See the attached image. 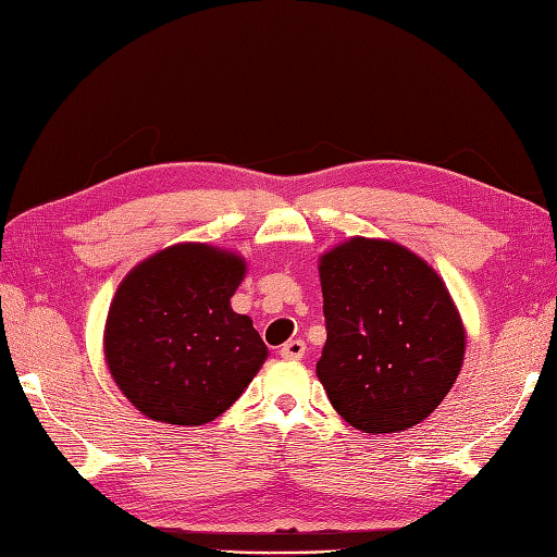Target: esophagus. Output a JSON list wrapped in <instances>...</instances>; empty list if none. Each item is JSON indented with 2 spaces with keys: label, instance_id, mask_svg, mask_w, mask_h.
<instances>
[{
  "label": "esophagus",
  "instance_id": "obj_1",
  "mask_svg": "<svg viewBox=\"0 0 557 557\" xmlns=\"http://www.w3.org/2000/svg\"><path fill=\"white\" fill-rule=\"evenodd\" d=\"M305 351H307V344L302 339H290L285 342L281 347V358L285 360H302L305 358Z\"/></svg>",
  "mask_w": 557,
  "mask_h": 557
}]
</instances>
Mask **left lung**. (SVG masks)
Here are the masks:
<instances>
[{"label":"left lung","instance_id":"left-lung-1","mask_svg":"<svg viewBox=\"0 0 557 557\" xmlns=\"http://www.w3.org/2000/svg\"><path fill=\"white\" fill-rule=\"evenodd\" d=\"M327 339L315 374L342 419L398 433L438 408L466 330L443 278L412 250L354 236L319 262Z\"/></svg>","mask_w":557,"mask_h":557}]
</instances>
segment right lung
Instances as JSON below:
<instances>
[{
    "label": "right lung",
    "instance_id": "obj_1",
    "mask_svg": "<svg viewBox=\"0 0 557 557\" xmlns=\"http://www.w3.org/2000/svg\"><path fill=\"white\" fill-rule=\"evenodd\" d=\"M242 255L177 244L131 269L104 323V360L145 417L177 426L213 422L258 374L267 347L230 305Z\"/></svg>",
    "mask_w": 557,
    "mask_h": 557
}]
</instances>
